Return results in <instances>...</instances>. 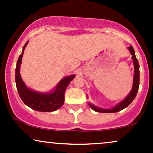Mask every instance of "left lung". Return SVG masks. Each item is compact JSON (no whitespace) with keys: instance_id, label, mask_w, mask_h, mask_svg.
Wrapping results in <instances>:
<instances>
[{"instance_id":"1","label":"left lung","mask_w":153,"mask_h":153,"mask_svg":"<svg viewBox=\"0 0 153 153\" xmlns=\"http://www.w3.org/2000/svg\"><path fill=\"white\" fill-rule=\"evenodd\" d=\"M128 50L130 52V54L132 55L131 58L133 60V64H134V78H133V85L131 88V91L129 93L123 101L117 103L115 106H114L111 108H103L101 107L96 106L95 105H93L92 103L88 102L89 106L92 108L93 110L96 112H101V113H115V112L120 111L121 110L124 109L126 107L129 106L130 103L132 102L133 100L136 97L137 94L138 92L139 85H140V65H139L138 60L137 59L136 56H135L134 50L132 47H127ZM88 97V96H87Z\"/></svg>"}]
</instances>
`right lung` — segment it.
<instances>
[{"mask_svg": "<svg viewBox=\"0 0 153 153\" xmlns=\"http://www.w3.org/2000/svg\"><path fill=\"white\" fill-rule=\"evenodd\" d=\"M29 41L23 47L22 54L19 56L16 68V85L19 96L27 106L38 111L51 112L57 110L62 106L65 101V91L69 83L75 77L71 75L63 78L54 88L50 92H38L29 88L23 81L20 74V66L24 50Z\"/></svg>", "mask_w": 153, "mask_h": 153, "instance_id": "right-lung-1", "label": "right lung"}]
</instances>
